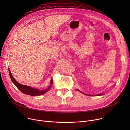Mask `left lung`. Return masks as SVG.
I'll list each match as a JSON object with an SVG mask.
<instances>
[{
  "label": "left lung",
  "instance_id": "left-lung-1",
  "mask_svg": "<svg viewBox=\"0 0 130 130\" xmlns=\"http://www.w3.org/2000/svg\"><path fill=\"white\" fill-rule=\"evenodd\" d=\"M77 91H79V92H80L81 93H83V92H82L81 91H80L79 90H77ZM83 94H84V93H83ZM85 95H88V96H92V95H87V94H84ZM103 95V94H101V93H100V94H98V95H96L97 96H100V95Z\"/></svg>",
  "mask_w": 130,
  "mask_h": 130
}]
</instances>
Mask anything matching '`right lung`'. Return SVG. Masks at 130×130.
Masks as SVG:
<instances>
[{
  "label": "right lung",
  "instance_id": "right-lung-1",
  "mask_svg": "<svg viewBox=\"0 0 130 130\" xmlns=\"http://www.w3.org/2000/svg\"><path fill=\"white\" fill-rule=\"evenodd\" d=\"M8 71L9 73V76L10 77V78L12 82V83L14 84L18 89L24 94L29 95H30V96H39V95H43L45 93H46L48 91H49V90L52 87V84H53V79H51V85H50L46 89L44 90H39L38 89H37V88H34L29 86L22 85L17 82L15 80L14 77L12 76L9 69H8Z\"/></svg>",
  "mask_w": 130,
  "mask_h": 130
}]
</instances>
